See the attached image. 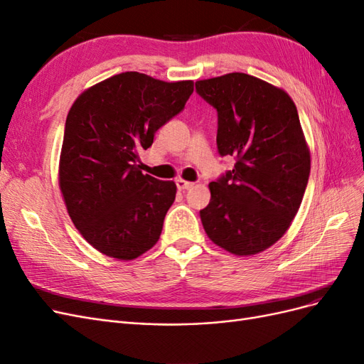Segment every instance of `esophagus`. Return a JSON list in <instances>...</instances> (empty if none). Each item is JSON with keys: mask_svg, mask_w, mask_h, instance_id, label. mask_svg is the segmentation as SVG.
I'll return each instance as SVG.
<instances>
[{"mask_svg": "<svg viewBox=\"0 0 364 364\" xmlns=\"http://www.w3.org/2000/svg\"><path fill=\"white\" fill-rule=\"evenodd\" d=\"M176 185H178V188L181 191H183V190H190L194 183L188 182V181H183V179H178V181H176Z\"/></svg>", "mask_w": 364, "mask_h": 364, "instance_id": "34e87169", "label": "esophagus"}]
</instances>
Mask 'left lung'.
<instances>
[{"label": "left lung", "mask_w": 364, "mask_h": 364, "mask_svg": "<svg viewBox=\"0 0 364 364\" xmlns=\"http://www.w3.org/2000/svg\"><path fill=\"white\" fill-rule=\"evenodd\" d=\"M217 111V150L232 170L209 183L205 232L235 255H255L290 228L310 178V151L291 98L257 77L230 73L196 82Z\"/></svg>", "instance_id": "8db88e82"}]
</instances>
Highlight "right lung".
Segmentation results:
<instances>
[{"label": "right lung", "instance_id": "1", "mask_svg": "<svg viewBox=\"0 0 364 364\" xmlns=\"http://www.w3.org/2000/svg\"><path fill=\"white\" fill-rule=\"evenodd\" d=\"M193 82L127 71L85 91L65 123L59 185L74 226L97 250L134 259L156 245L176 183L142 174L139 151L181 114Z\"/></svg>", "mask_w": 364, "mask_h": 364}]
</instances>
